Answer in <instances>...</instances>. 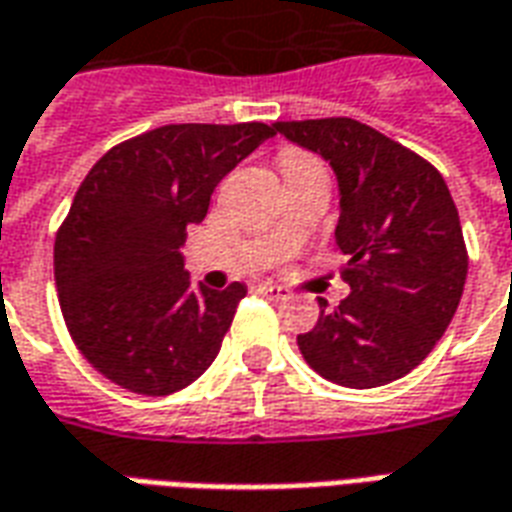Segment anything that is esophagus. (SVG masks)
<instances>
[{
	"instance_id": "obj_1",
	"label": "esophagus",
	"mask_w": 512,
	"mask_h": 512,
	"mask_svg": "<svg viewBox=\"0 0 512 512\" xmlns=\"http://www.w3.org/2000/svg\"><path fill=\"white\" fill-rule=\"evenodd\" d=\"M257 290H260L263 296H268V299H285V296H288V290L282 288V285H274V282H260Z\"/></svg>"
}]
</instances>
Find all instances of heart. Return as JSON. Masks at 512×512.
Here are the masks:
<instances>
[{
  "mask_svg": "<svg viewBox=\"0 0 512 512\" xmlns=\"http://www.w3.org/2000/svg\"><path fill=\"white\" fill-rule=\"evenodd\" d=\"M304 161H315V158L301 153V150H285L282 153V164H304Z\"/></svg>",
  "mask_w": 512,
  "mask_h": 512,
  "instance_id": "heart-1",
  "label": "heart"
}]
</instances>
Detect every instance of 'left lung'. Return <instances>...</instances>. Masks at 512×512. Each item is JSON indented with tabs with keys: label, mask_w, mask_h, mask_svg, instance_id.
Listing matches in <instances>:
<instances>
[{
	"label": "left lung",
	"mask_w": 512,
	"mask_h": 512,
	"mask_svg": "<svg viewBox=\"0 0 512 512\" xmlns=\"http://www.w3.org/2000/svg\"><path fill=\"white\" fill-rule=\"evenodd\" d=\"M332 164L340 186L337 246L351 296L299 334L307 365L326 381L373 389L433 351L461 301L469 255L458 208L439 169L351 117L274 123Z\"/></svg>",
	"instance_id": "1"
}]
</instances>
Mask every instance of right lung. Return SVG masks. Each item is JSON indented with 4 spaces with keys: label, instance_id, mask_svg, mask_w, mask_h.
I'll list each match as a JSON object with an SVG mask.
<instances>
[{
    "label": "right lung",
    "instance_id": "1",
    "mask_svg": "<svg viewBox=\"0 0 512 512\" xmlns=\"http://www.w3.org/2000/svg\"><path fill=\"white\" fill-rule=\"evenodd\" d=\"M277 134L266 123H180L98 158L54 241L65 326L90 365L136 395H172L211 367L241 282L191 285L180 246L219 180Z\"/></svg>",
    "mask_w": 512,
    "mask_h": 512
}]
</instances>
